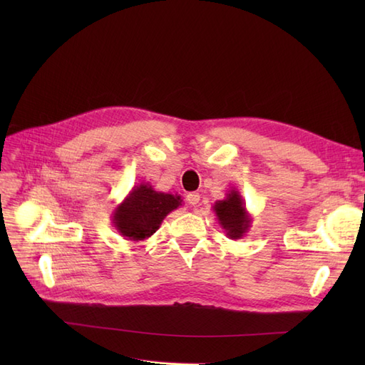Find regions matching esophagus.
I'll use <instances>...</instances> for the list:
<instances>
[{"instance_id": "34e87169", "label": "esophagus", "mask_w": 365, "mask_h": 365, "mask_svg": "<svg viewBox=\"0 0 365 365\" xmlns=\"http://www.w3.org/2000/svg\"><path fill=\"white\" fill-rule=\"evenodd\" d=\"M200 200H201V195L196 193V192H192L187 195V202H189L190 205H197L200 204Z\"/></svg>"}]
</instances>
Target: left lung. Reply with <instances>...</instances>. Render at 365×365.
<instances>
[{
	"label": "left lung",
	"instance_id": "left-lung-1",
	"mask_svg": "<svg viewBox=\"0 0 365 365\" xmlns=\"http://www.w3.org/2000/svg\"><path fill=\"white\" fill-rule=\"evenodd\" d=\"M213 212L217 217L219 225L222 227L227 237L230 239H242L251 228L252 217L245 207L244 197L235 187H231L228 190L225 200L216 201L213 204Z\"/></svg>",
	"mask_w": 365,
	"mask_h": 365
}]
</instances>
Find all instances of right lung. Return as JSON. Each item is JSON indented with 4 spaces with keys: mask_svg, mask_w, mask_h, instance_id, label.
<instances>
[{
    "mask_svg": "<svg viewBox=\"0 0 365 365\" xmlns=\"http://www.w3.org/2000/svg\"><path fill=\"white\" fill-rule=\"evenodd\" d=\"M182 205L180 195L157 192L149 182L134 185L113 212L111 220L120 236L140 242L161 227L164 217Z\"/></svg>",
    "mask_w": 365,
    "mask_h": 365,
    "instance_id": "right-lung-1",
    "label": "right lung"
}]
</instances>
